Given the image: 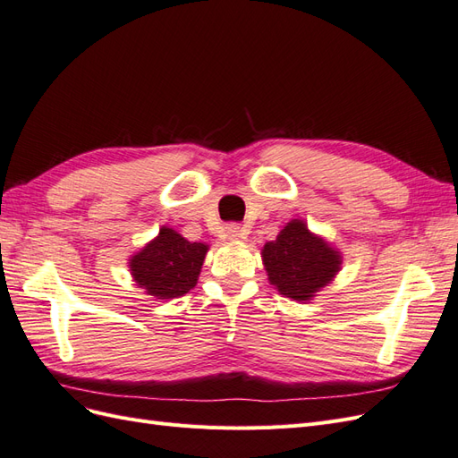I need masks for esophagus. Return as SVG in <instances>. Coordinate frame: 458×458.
<instances>
[{
	"instance_id": "1",
	"label": "esophagus",
	"mask_w": 458,
	"mask_h": 458,
	"mask_svg": "<svg viewBox=\"0 0 458 458\" xmlns=\"http://www.w3.org/2000/svg\"><path fill=\"white\" fill-rule=\"evenodd\" d=\"M225 237H227L229 241L244 239V237H246V229L241 227V225H229V227H225Z\"/></svg>"
}]
</instances>
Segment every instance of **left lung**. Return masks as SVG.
I'll return each mask as SVG.
<instances>
[{
  "label": "left lung",
  "mask_w": 458,
  "mask_h": 458,
  "mask_svg": "<svg viewBox=\"0 0 458 458\" xmlns=\"http://www.w3.org/2000/svg\"><path fill=\"white\" fill-rule=\"evenodd\" d=\"M261 261L276 293L300 303L311 301L342 269L344 256L303 219H290L275 241L261 248Z\"/></svg>",
  "instance_id": "left-lung-1"
}]
</instances>
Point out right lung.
Instances as JSON below:
<instances>
[{
  "label": "right lung",
  "instance_id": "right-lung-1",
  "mask_svg": "<svg viewBox=\"0 0 458 458\" xmlns=\"http://www.w3.org/2000/svg\"><path fill=\"white\" fill-rule=\"evenodd\" d=\"M208 250L210 246L206 242H189L183 234L164 225L155 239L130 256L131 279L147 296L179 298L197 286Z\"/></svg>",
  "mask_w": 458,
  "mask_h": 458
}]
</instances>
